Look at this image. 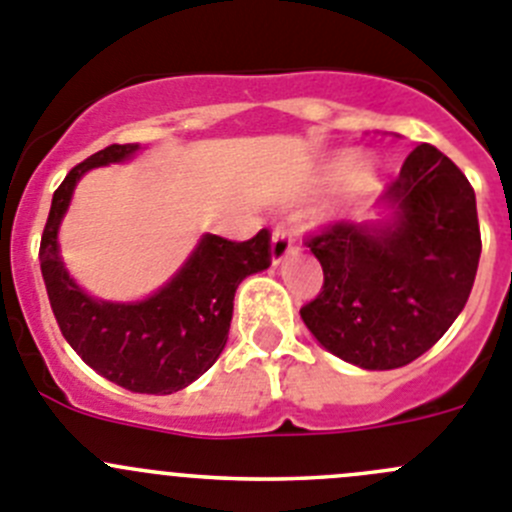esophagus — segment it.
<instances>
[{
  "mask_svg": "<svg viewBox=\"0 0 512 512\" xmlns=\"http://www.w3.org/2000/svg\"><path fill=\"white\" fill-rule=\"evenodd\" d=\"M293 232L285 227H278L272 232V242H270V262L272 265H283L290 255H293Z\"/></svg>",
  "mask_w": 512,
  "mask_h": 512,
  "instance_id": "1",
  "label": "esophagus"
}]
</instances>
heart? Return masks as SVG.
<instances>
[{
	"label": "heart",
	"mask_w": 512,
	"mask_h": 512,
	"mask_svg": "<svg viewBox=\"0 0 512 512\" xmlns=\"http://www.w3.org/2000/svg\"><path fill=\"white\" fill-rule=\"evenodd\" d=\"M341 181L343 204H364L379 184L376 164L364 154H333L315 171V191H326Z\"/></svg>",
	"instance_id": "b5f03b06"
}]
</instances>
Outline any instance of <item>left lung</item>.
<instances>
[{
    "mask_svg": "<svg viewBox=\"0 0 512 512\" xmlns=\"http://www.w3.org/2000/svg\"><path fill=\"white\" fill-rule=\"evenodd\" d=\"M323 290L300 310L346 364L389 371L427 353L470 298L480 262L475 191L422 143L376 202V219L338 222L308 242Z\"/></svg>",
    "mask_w": 512,
    "mask_h": 512,
    "instance_id": "left-lung-1",
    "label": "left lung"
}]
</instances>
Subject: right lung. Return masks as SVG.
<instances>
[{
  "label": "right lung",
  "mask_w": 512,
  "mask_h": 512,
  "mask_svg": "<svg viewBox=\"0 0 512 512\" xmlns=\"http://www.w3.org/2000/svg\"><path fill=\"white\" fill-rule=\"evenodd\" d=\"M138 143L103 148L75 166L52 194L40 245V267L62 336L103 379L136 394H174L214 366L227 346L234 293L247 275L270 267L267 229L247 242L204 232L179 270L141 300H103L90 295L65 267L60 224L75 186L88 171L128 164Z\"/></svg>",
  "instance_id": "1"
}]
</instances>
